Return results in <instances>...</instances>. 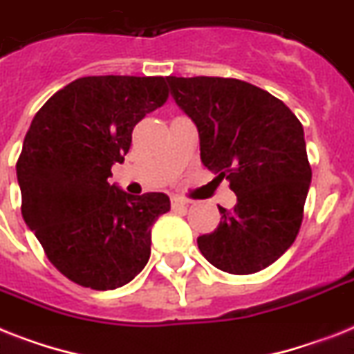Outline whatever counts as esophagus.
Segmentation results:
<instances>
[{
	"label": "esophagus",
	"instance_id": "obj_1",
	"mask_svg": "<svg viewBox=\"0 0 354 354\" xmlns=\"http://www.w3.org/2000/svg\"><path fill=\"white\" fill-rule=\"evenodd\" d=\"M171 205L172 209H187V207H189V202L183 200V198H172Z\"/></svg>",
	"mask_w": 354,
	"mask_h": 354
}]
</instances>
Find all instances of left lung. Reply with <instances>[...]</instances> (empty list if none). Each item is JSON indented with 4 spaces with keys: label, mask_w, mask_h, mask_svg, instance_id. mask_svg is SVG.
Returning a JSON list of instances; mask_svg holds the SVG:
<instances>
[{
    "label": "left lung",
    "mask_w": 354,
    "mask_h": 354,
    "mask_svg": "<svg viewBox=\"0 0 354 354\" xmlns=\"http://www.w3.org/2000/svg\"><path fill=\"white\" fill-rule=\"evenodd\" d=\"M174 102L200 136V158L236 194L220 225L198 238L207 261L251 274L292 245L306 203L311 165L304 127L286 103L232 77H167Z\"/></svg>",
    "instance_id": "obj_1"
}]
</instances>
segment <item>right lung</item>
Here are the masks:
<instances>
[{"instance_id": "right-lung-1", "label": "right lung", "mask_w": 354, "mask_h": 354, "mask_svg": "<svg viewBox=\"0 0 354 354\" xmlns=\"http://www.w3.org/2000/svg\"><path fill=\"white\" fill-rule=\"evenodd\" d=\"M167 77L87 76L36 112L16 163L21 214L68 280L122 287L151 257V227L171 209L163 192L131 196L109 183L132 129L167 102Z\"/></svg>"}]
</instances>
